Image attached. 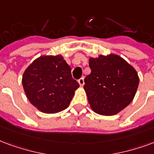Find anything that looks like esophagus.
<instances>
[{
	"mask_svg": "<svg viewBox=\"0 0 154 154\" xmlns=\"http://www.w3.org/2000/svg\"><path fill=\"white\" fill-rule=\"evenodd\" d=\"M78 83H79V85H80L81 86H83V85H84V78H83V77L80 78V79L78 80Z\"/></svg>",
	"mask_w": 154,
	"mask_h": 154,
	"instance_id": "obj_1",
	"label": "esophagus"
}]
</instances>
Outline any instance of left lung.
Returning <instances> with one entry per match:
<instances>
[{
	"instance_id": "obj_1",
	"label": "left lung",
	"mask_w": 154,
	"mask_h": 154,
	"mask_svg": "<svg viewBox=\"0 0 154 154\" xmlns=\"http://www.w3.org/2000/svg\"><path fill=\"white\" fill-rule=\"evenodd\" d=\"M89 67L91 72L84 80V90L94 112L112 116L130 104L140 82L131 64L119 55L110 54L90 58Z\"/></svg>"
}]
</instances>
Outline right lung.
I'll return each instance as SVG.
<instances>
[{"label": "right lung", "mask_w": 154, "mask_h": 154, "mask_svg": "<svg viewBox=\"0 0 154 154\" xmlns=\"http://www.w3.org/2000/svg\"><path fill=\"white\" fill-rule=\"evenodd\" d=\"M23 87L30 103L41 112L56 113L67 109L79 84L71 68L58 55H42L26 68Z\"/></svg>", "instance_id": "obj_1"}]
</instances>
